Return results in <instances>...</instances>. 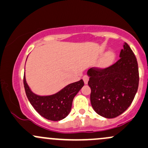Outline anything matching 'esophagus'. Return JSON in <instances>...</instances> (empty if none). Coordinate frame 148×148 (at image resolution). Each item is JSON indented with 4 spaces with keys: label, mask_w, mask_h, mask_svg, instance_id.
I'll use <instances>...</instances> for the list:
<instances>
[{
    "label": "esophagus",
    "mask_w": 148,
    "mask_h": 148,
    "mask_svg": "<svg viewBox=\"0 0 148 148\" xmlns=\"http://www.w3.org/2000/svg\"><path fill=\"white\" fill-rule=\"evenodd\" d=\"M83 80L84 82H85V84H87V82H88L89 81V76L88 75H84L83 76Z\"/></svg>",
    "instance_id": "esophagus-1"
}]
</instances>
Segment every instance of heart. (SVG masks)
Masks as SVG:
<instances>
[{
  "mask_svg": "<svg viewBox=\"0 0 148 148\" xmlns=\"http://www.w3.org/2000/svg\"><path fill=\"white\" fill-rule=\"evenodd\" d=\"M113 59V55L112 53H107V55L106 56V57L104 58V61H103V64H107V63H110Z\"/></svg>",
  "mask_w": 148,
  "mask_h": 148,
  "instance_id": "heart-1",
  "label": "heart"
}]
</instances>
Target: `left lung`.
I'll list each match as a JSON object with an SVG mask.
<instances>
[{"instance_id": "left-lung-1", "label": "left lung", "mask_w": 148, "mask_h": 148, "mask_svg": "<svg viewBox=\"0 0 148 148\" xmlns=\"http://www.w3.org/2000/svg\"><path fill=\"white\" fill-rule=\"evenodd\" d=\"M119 57L108 67H94L87 71L92 106L98 114L108 119L118 116L129 107L139 85L137 58L126 43Z\"/></svg>"}]
</instances>
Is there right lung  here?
I'll return each mask as SVG.
<instances>
[{"instance_id":"obj_1","label":"right lung","mask_w":148,"mask_h":148,"mask_svg":"<svg viewBox=\"0 0 148 148\" xmlns=\"http://www.w3.org/2000/svg\"><path fill=\"white\" fill-rule=\"evenodd\" d=\"M23 82L27 97L34 109L42 116L55 121L62 120L69 114L75 96L84 85L83 80H80L70 84L55 95L42 97L29 90L25 75Z\"/></svg>"}]
</instances>
